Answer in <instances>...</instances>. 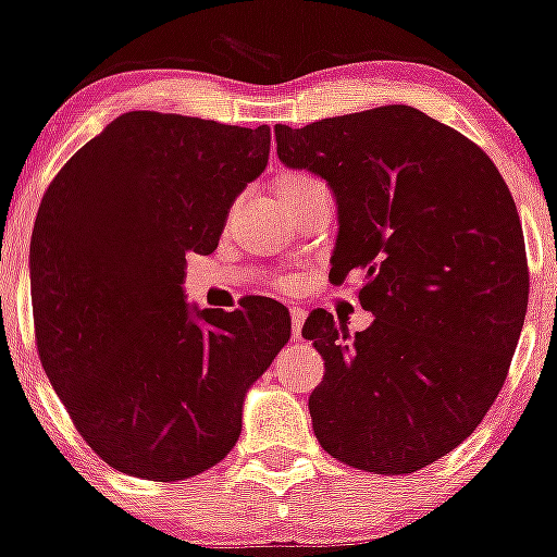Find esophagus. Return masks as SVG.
<instances>
[{"label": "esophagus", "mask_w": 557, "mask_h": 557, "mask_svg": "<svg viewBox=\"0 0 557 557\" xmlns=\"http://www.w3.org/2000/svg\"><path fill=\"white\" fill-rule=\"evenodd\" d=\"M304 319H306V311L300 309V306H290V330H293V341H298V337H300V327H304Z\"/></svg>", "instance_id": "1"}]
</instances>
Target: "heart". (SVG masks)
Wrapping results in <instances>:
<instances>
[{
    "mask_svg": "<svg viewBox=\"0 0 557 557\" xmlns=\"http://www.w3.org/2000/svg\"><path fill=\"white\" fill-rule=\"evenodd\" d=\"M319 181L309 175V172H285V175L277 177V183H274V190H277V196H287V194H298V190L309 188V185H314ZM272 287L280 293H296L300 287V277H293V274H280V277L272 280Z\"/></svg>",
    "mask_w": 557,
    "mask_h": 557,
    "instance_id": "heart-1",
    "label": "heart"
}]
</instances>
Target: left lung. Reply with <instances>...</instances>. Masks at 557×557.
<instances>
[{
  "instance_id": "left-lung-1",
  "label": "left lung",
  "mask_w": 557,
  "mask_h": 557,
  "mask_svg": "<svg viewBox=\"0 0 557 557\" xmlns=\"http://www.w3.org/2000/svg\"><path fill=\"white\" fill-rule=\"evenodd\" d=\"M287 168L324 177L341 233L332 283L363 280L372 327L304 324L324 359L309 398L319 445L354 469L411 474L482 424L529 300L513 196L482 149L406 104L274 125Z\"/></svg>"
}]
</instances>
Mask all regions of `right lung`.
<instances>
[{
    "instance_id": "right-lung-1",
    "label": "right lung",
    "mask_w": 557,
    "mask_h": 557,
    "mask_svg": "<svg viewBox=\"0 0 557 557\" xmlns=\"http://www.w3.org/2000/svg\"><path fill=\"white\" fill-rule=\"evenodd\" d=\"M267 125L127 112L62 164L30 238L44 372L88 447L177 482L240 437L246 389L290 337L277 300L194 311L185 253H212L230 203L270 162Z\"/></svg>"
}]
</instances>
